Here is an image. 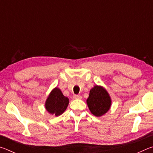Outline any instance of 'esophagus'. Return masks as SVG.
<instances>
[{
	"label": "esophagus",
	"instance_id": "1",
	"mask_svg": "<svg viewBox=\"0 0 153 153\" xmlns=\"http://www.w3.org/2000/svg\"><path fill=\"white\" fill-rule=\"evenodd\" d=\"M73 98H74V99H81L82 98V97L80 95H74L73 96Z\"/></svg>",
	"mask_w": 153,
	"mask_h": 153
}]
</instances>
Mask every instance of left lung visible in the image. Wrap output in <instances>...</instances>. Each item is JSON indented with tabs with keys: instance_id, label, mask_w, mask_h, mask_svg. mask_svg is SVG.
Segmentation results:
<instances>
[{
	"instance_id": "left-lung-1",
	"label": "left lung",
	"mask_w": 153,
	"mask_h": 153,
	"mask_svg": "<svg viewBox=\"0 0 153 153\" xmlns=\"http://www.w3.org/2000/svg\"><path fill=\"white\" fill-rule=\"evenodd\" d=\"M86 102L90 112L97 117H100L109 110L111 100L104 88L95 86L90 90Z\"/></svg>"
}]
</instances>
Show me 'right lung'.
<instances>
[{
	"mask_svg": "<svg viewBox=\"0 0 153 153\" xmlns=\"http://www.w3.org/2000/svg\"><path fill=\"white\" fill-rule=\"evenodd\" d=\"M68 104V98L65 97L60 89L55 88L52 90L46 99L45 107L48 113L59 116L66 110Z\"/></svg>",
	"mask_w": 153,
	"mask_h": 153,
	"instance_id": "obj_1",
	"label": "right lung"
}]
</instances>
